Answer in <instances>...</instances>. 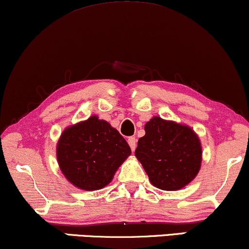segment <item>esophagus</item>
Returning a JSON list of instances; mask_svg holds the SVG:
<instances>
[{"label":"esophagus","mask_w":249,"mask_h":249,"mask_svg":"<svg viewBox=\"0 0 249 249\" xmlns=\"http://www.w3.org/2000/svg\"><path fill=\"white\" fill-rule=\"evenodd\" d=\"M128 144H129L130 149L134 151V150L136 149V139H135V137H129V139H128Z\"/></svg>","instance_id":"esophagus-1"}]
</instances>
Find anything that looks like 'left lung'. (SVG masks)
Returning a JSON list of instances; mask_svg holds the SVG:
<instances>
[{
  "label": "left lung",
  "instance_id": "obj_1",
  "mask_svg": "<svg viewBox=\"0 0 249 249\" xmlns=\"http://www.w3.org/2000/svg\"><path fill=\"white\" fill-rule=\"evenodd\" d=\"M135 156L150 182L162 190H179L192 182L202 162V145L189 125L153 116L144 125Z\"/></svg>",
  "mask_w": 249,
  "mask_h": 249
}]
</instances>
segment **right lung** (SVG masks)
<instances>
[{"instance_id": "1", "label": "right lung", "mask_w": 249, "mask_h": 249, "mask_svg": "<svg viewBox=\"0 0 249 249\" xmlns=\"http://www.w3.org/2000/svg\"><path fill=\"white\" fill-rule=\"evenodd\" d=\"M130 153L119 131L97 115L67 127L56 144L62 174L71 185L88 192L108 185Z\"/></svg>"}]
</instances>
